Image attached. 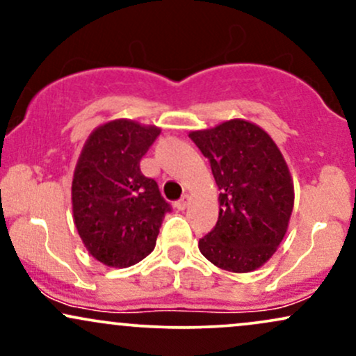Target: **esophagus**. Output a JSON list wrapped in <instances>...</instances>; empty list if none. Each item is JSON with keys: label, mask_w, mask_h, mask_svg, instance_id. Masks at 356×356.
<instances>
[{"label": "esophagus", "mask_w": 356, "mask_h": 356, "mask_svg": "<svg viewBox=\"0 0 356 356\" xmlns=\"http://www.w3.org/2000/svg\"><path fill=\"white\" fill-rule=\"evenodd\" d=\"M189 201H191V195L189 194H184L181 199H179L177 202H175V207H177L179 211H184L187 206H189Z\"/></svg>", "instance_id": "esophagus-1"}]
</instances>
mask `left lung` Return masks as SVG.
I'll list each match as a JSON object with an SVG mask.
<instances>
[{
    "mask_svg": "<svg viewBox=\"0 0 356 356\" xmlns=\"http://www.w3.org/2000/svg\"><path fill=\"white\" fill-rule=\"evenodd\" d=\"M219 187V218L199 251L220 269L251 273L276 252L295 204L283 154L261 127L241 118L189 134Z\"/></svg>",
    "mask_w": 356,
    "mask_h": 356,
    "instance_id": "obj_1",
    "label": "left lung"
}]
</instances>
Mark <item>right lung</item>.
<instances>
[{"mask_svg": "<svg viewBox=\"0 0 356 356\" xmlns=\"http://www.w3.org/2000/svg\"><path fill=\"white\" fill-rule=\"evenodd\" d=\"M161 134L155 125L118 118L85 142L72 182L76 231L105 266L129 268L154 251L170 212L157 182L140 172V159Z\"/></svg>", "mask_w": 356, "mask_h": 356, "instance_id": "obj_1", "label": "right lung"}]
</instances>
